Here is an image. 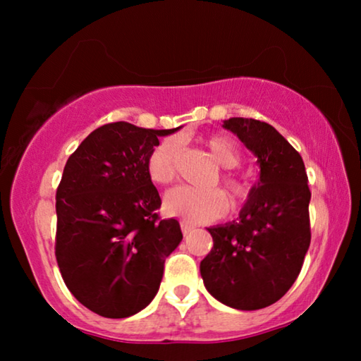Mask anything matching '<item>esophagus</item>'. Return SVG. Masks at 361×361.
Here are the masks:
<instances>
[{
    "label": "esophagus",
    "instance_id": "34e87169",
    "mask_svg": "<svg viewBox=\"0 0 361 361\" xmlns=\"http://www.w3.org/2000/svg\"><path fill=\"white\" fill-rule=\"evenodd\" d=\"M180 226H181V231H183V234H189V232L192 231V226H191V223H188V221H185V219H183V221L180 223Z\"/></svg>",
    "mask_w": 361,
    "mask_h": 361
}]
</instances>
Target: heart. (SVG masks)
I'll return each mask as SVG.
<instances>
[{
    "mask_svg": "<svg viewBox=\"0 0 361 361\" xmlns=\"http://www.w3.org/2000/svg\"><path fill=\"white\" fill-rule=\"evenodd\" d=\"M205 145L215 161L223 169H234L239 166L240 154L237 146L228 137L215 135L205 140ZM181 145L180 140L170 137L162 140L148 157V175L157 185H169L178 173ZM223 181L235 200L247 199L248 186L240 178L224 173ZM164 209L169 215L181 216L192 223H209L221 218L228 210V199L219 189L200 191L191 186H176L164 197Z\"/></svg>",
    "mask_w": 361,
    "mask_h": 361,
    "instance_id": "heart-1",
    "label": "heart"
}]
</instances>
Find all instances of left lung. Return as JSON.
I'll list each match as a JSON object with an SVG mask.
<instances>
[{
  "instance_id": "left-lung-1",
  "label": "left lung",
  "mask_w": 361,
  "mask_h": 361,
  "mask_svg": "<svg viewBox=\"0 0 361 361\" xmlns=\"http://www.w3.org/2000/svg\"><path fill=\"white\" fill-rule=\"evenodd\" d=\"M224 129L258 159L259 180L239 218L207 228L212 252L200 261L210 295L239 310L277 302L295 283L310 245V191L302 157L266 122L229 118Z\"/></svg>"
}]
</instances>
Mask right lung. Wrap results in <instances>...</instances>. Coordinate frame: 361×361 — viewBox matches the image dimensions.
<instances>
[{"instance_id": "obj_1", "label": "right lung", "mask_w": 361, "mask_h": 361, "mask_svg": "<svg viewBox=\"0 0 361 361\" xmlns=\"http://www.w3.org/2000/svg\"><path fill=\"white\" fill-rule=\"evenodd\" d=\"M176 129L105 124L65 164L56 195V258L63 282L85 307L126 319L157 295L180 223L159 219L161 197L148 175L159 138Z\"/></svg>"}]
</instances>
